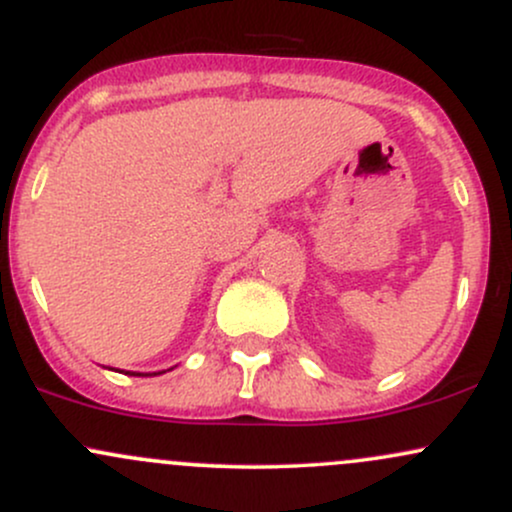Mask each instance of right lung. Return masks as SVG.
<instances>
[{
    "instance_id": "1",
    "label": "right lung",
    "mask_w": 512,
    "mask_h": 512,
    "mask_svg": "<svg viewBox=\"0 0 512 512\" xmlns=\"http://www.w3.org/2000/svg\"><path fill=\"white\" fill-rule=\"evenodd\" d=\"M110 370H113V368H110ZM168 370H173V368H168ZM120 373H122V370H120ZM161 373H166V370H158V373H134V370H127L125 375H161Z\"/></svg>"
}]
</instances>
